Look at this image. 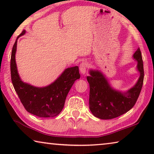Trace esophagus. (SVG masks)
Masks as SVG:
<instances>
[{"mask_svg":"<svg viewBox=\"0 0 154 154\" xmlns=\"http://www.w3.org/2000/svg\"><path fill=\"white\" fill-rule=\"evenodd\" d=\"M88 67V64L86 62H82L79 66V71L82 75H85L86 72V69Z\"/></svg>","mask_w":154,"mask_h":154,"instance_id":"1","label":"esophagus"}]
</instances>
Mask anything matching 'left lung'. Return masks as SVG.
I'll return each instance as SVG.
<instances>
[{
  "instance_id": "obj_1",
  "label": "left lung",
  "mask_w": 154,
  "mask_h": 154,
  "mask_svg": "<svg viewBox=\"0 0 154 154\" xmlns=\"http://www.w3.org/2000/svg\"><path fill=\"white\" fill-rule=\"evenodd\" d=\"M133 58L137 62L139 79L126 92L112 88L107 78L98 70H90L87 80L90 84L89 105L92 113L102 119H111L130 110L136 103L143 87L144 70L141 52L139 48L134 52Z\"/></svg>"
}]
</instances>
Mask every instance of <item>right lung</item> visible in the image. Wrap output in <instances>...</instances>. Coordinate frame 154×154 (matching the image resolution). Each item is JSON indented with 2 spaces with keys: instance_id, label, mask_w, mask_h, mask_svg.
Instances as JSON below:
<instances>
[{
  "instance_id": "1",
  "label": "right lung",
  "mask_w": 154,
  "mask_h": 154,
  "mask_svg": "<svg viewBox=\"0 0 154 154\" xmlns=\"http://www.w3.org/2000/svg\"><path fill=\"white\" fill-rule=\"evenodd\" d=\"M25 33L26 30H23L17 36L12 49L11 76L13 85L28 112L40 118L55 117L62 111L68 93L75 81L80 78L79 67L67 68L60 76L45 87H35L24 83L18 73L15 53L18 38Z\"/></svg>"
}]
</instances>
